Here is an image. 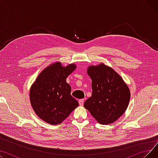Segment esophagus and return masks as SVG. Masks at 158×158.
I'll return each mask as SVG.
<instances>
[{
	"label": "esophagus",
	"mask_w": 158,
	"mask_h": 158,
	"mask_svg": "<svg viewBox=\"0 0 158 158\" xmlns=\"http://www.w3.org/2000/svg\"><path fill=\"white\" fill-rule=\"evenodd\" d=\"M79 104L81 106H82L84 104V99H81V100L79 101Z\"/></svg>",
	"instance_id": "34e87169"
}]
</instances>
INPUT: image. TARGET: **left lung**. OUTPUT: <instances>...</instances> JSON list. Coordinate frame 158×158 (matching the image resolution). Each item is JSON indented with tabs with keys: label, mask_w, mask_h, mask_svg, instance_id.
Returning <instances> with one entry per match:
<instances>
[{
	"label": "left lung",
	"mask_w": 158,
	"mask_h": 158,
	"mask_svg": "<svg viewBox=\"0 0 158 158\" xmlns=\"http://www.w3.org/2000/svg\"><path fill=\"white\" fill-rule=\"evenodd\" d=\"M87 73L92 79V97L84 107L101 124L117 120L127 108L131 93L120 75L104 63L89 66Z\"/></svg>",
	"instance_id": "8db88e82"
}]
</instances>
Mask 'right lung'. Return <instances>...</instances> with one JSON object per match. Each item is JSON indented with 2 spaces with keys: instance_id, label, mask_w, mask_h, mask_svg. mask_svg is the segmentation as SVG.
<instances>
[{
  "instance_id": "right-lung-1",
  "label": "right lung",
  "mask_w": 158,
  "mask_h": 158,
  "mask_svg": "<svg viewBox=\"0 0 158 158\" xmlns=\"http://www.w3.org/2000/svg\"><path fill=\"white\" fill-rule=\"evenodd\" d=\"M76 67L73 63L63 66L60 62H55L41 71L32 85L31 106L38 117L47 123H61L79 106L66 81Z\"/></svg>"
}]
</instances>
